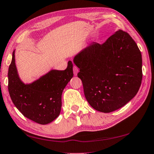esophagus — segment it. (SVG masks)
Segmentation results:
<instances>
[{
  "label": "esophagus",
  "instance_id": "34e87169",
  "mask_svg": "<svg viewBox=\"0 0 154 154\" xmlns=\"http://www.w3.org/2000/svg\"><path fill=\"white\" fill-rule=\"evenodd\" d=\"M78 72H79V69H78L77 66H73V74H74L75 76H76V75H77Z\"/></svg>",
  "mask_w": 154,
  "mask_h": 154
}]
</instances>
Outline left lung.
Segmentation results:
<instances>
[{"instance_id":"obj_1","label":"left lung","mask_w":154,"mask_h":154,"mask_svg":"<svg viewBox=\"0 0 154 154\" xmlns=\"http://www.w3.org/2000/svg\"><path fill=\"white\" fill-rule=\"evenodd\" d=\"M87 101L101 112L118 110L136 96L142 80L141 53L121 29L105 42H92L75 56Z\"/></svg>"}]
</instances>
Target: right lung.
Masks as SVG:
<instances>
[{
	"label": "right lung",
	"instance_id": "add662e5",
	"mask_svg": "<svg viewBox=\"0 0 154 154\" xmlns=\"http://www.w3.org/2000/svg\"><path fill=\"white\" fill-rule=\"evenodd\" d=\"M15 50L9 67V92L14 105L24 116L40 125L50 123L59 116L64 89L73 77L72 63L65 71L52 69L39 79L25 83L15 64Z\"/></svg>",
	"mask_w": 154,
	"mask_h": 154
}]
</instances>
